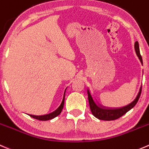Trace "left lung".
Wrapping results in <instances>:
<instances>
[{"label": "left lung", "instance_id": "left-lung-1", "mask_svg": "<svg viewBox=\"0 0 149 149\" xmlns=\"http://www.w3.org/2000/svg\"><path fill=\"white\" fill-rule=\"evenodd\" d=\"M135 52H136V54L137 55H138V58H139L141 63L143 64L142 57H141V53H140L139 44H138V41H136V42L135 43ZM141 90H142V86H141V89H140L139 93H138V96L136 97L135 100L132 102H131L130 104H129V105H126V106L125 107H122V108H105V107L101 106L99 104L97 103V102L95 100L93 97H92L90 91H89V89H87L88 99H89V107H90V110L91 111H92V113L94 116H95V117L97 118V119H101V120L111 121L117 119H119V118H120L121 116H123L124 114H125L127 111H129L130 110L132 109V108L136 105L138 100H139L140 96H141Z\"/></svg>", "mask_w": 149, "mask_h": 149}]
</instances>
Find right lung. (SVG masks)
<instances>
[{"label": "right lung", "mask_w": 149, "mask_h": 149, "mask_svg": "<svg viewBox=\"0 0 149 149\" xmlns=\"http://www.w3.org/2000/svg\"><path fill=\"white\" fill-rule=\"evenodd\" d=\"M65 93H64V97H63V101H62L61 105L59 106V108H57V110H55L54 111H53L52 113H49V114H46V115H42V116H35V115H30V116L31 117L34 118L36 119H38V120L40 121H47V120H50V119H52L54 118H55L56 116H58L60 113H61L62 110L63 108V105H64V102H65Z\"/></svg>", "instance_id": "add662e5"}]
</instances>
